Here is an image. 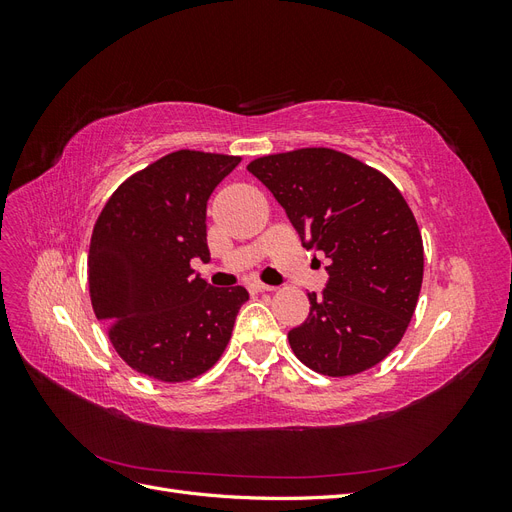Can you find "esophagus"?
<instances>
[{"label": "esophagus", "mask_w": 512, "mask_h": 512, "mask_svg": "<svg viewBox=\"0 0 512 512\" xmlns=\"http://www.w3.org/2000/svg\"><path fill=\"white\" fill-rule=\"evenodd\" d=\"M250 290H252V292H273L275 286L262 284V282H250Z\"/></svg>", "instance_id": "esophagus-1"}]
</instances>
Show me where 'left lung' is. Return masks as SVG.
<instances>
[{"label": "left lung", "mask_w": 512, "mask_h": 512, "mask_svg": "<svg viewBox=\"0 0 512 512\" xmlns=\"http://www.w3.org/2000/svg\"><path fill=\"white\" fill-rule=\"evenodd\" d=\"M247 170L271 190L307 250L329 260L327 288L288 333L297 359L324 376L378 365L404 337L423 284V239L389 177L342 151L307 147Z\"/></svg>", "instance_id": "8db88e82"}]
</instances>
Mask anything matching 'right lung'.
<instances>
[{
  "label": "right lung",
  "instance_id": "right-lung-1",
  "mask_svg": "<svg viewBox=\"0 0 512 512\" xmlns=\"http://www.w3.org/2000/svg\"><path fill=\"white\" fill-rule=\"evenodd\" d=\"M241 162L181 149L123 181L89 245V294L117 354L138 374L183 382L218 363L243 286L213 288L190 262H209L207 200Z\"/></svg>",
  "mask_w": 512,
  "mask_h": 512
}]
</instances>
